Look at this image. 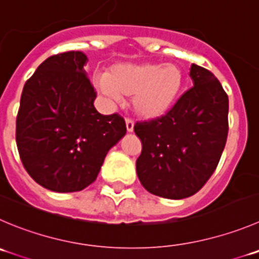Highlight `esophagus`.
<instances>
[{"label":"esophagus","mask_w":259,"mask_h":259,"mask_svg":"<svg viewBox=\"0 0 259 259\" xmlns=\"http://www.w3.org/2000/svg\"><path fill=\"white\" fill-rule=\"evenodd\" d=\"M134 125H135L134 119H131V118H125V127H127V132L134 131Z\"/></svg>","instance_id":"obj_1"}]
</instances>
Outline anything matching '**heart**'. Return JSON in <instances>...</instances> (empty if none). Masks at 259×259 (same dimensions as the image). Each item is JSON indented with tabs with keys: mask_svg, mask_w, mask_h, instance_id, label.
I'll use <instances>...</instances> for the list:
<instances>
[{
	"mask_svg": "<svg viewBox=\"0 0 259 259\" xmlns=\"http://www.w3.org/2000/svg\"><path fill=\"white\" fill-rule=\"evenodd\" d=\"M95 83L109 97H132L135 112L152 119L168 113L178 102L186 76L176 63H122L113 66Z\"/></svg>",
	"mask_w": 259,
	"mask_h": 259,
	"instance_id": "1",
	"label": "heart"
}]
</instances>
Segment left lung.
<instances>
[{
	"label": "left lung",
	"instance_id": "8db88e82",
	"mask_svg": "<svg viewBox=\"0 0 259 259\" xmlns=\"http://www.w3.org/2000/svg\"><path fill=\"white\" fill-rule=\"evenodd\" d=\"M193 88L166 114L137 122L142 142L136 170L155 196L182 199L193 196L215 171L228 139L229 99L211 71L192 65Z\"/></svg>",
	"mask_w": 259,
	"mask_h": 259
}]
</instances>
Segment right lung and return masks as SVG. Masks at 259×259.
<instances>
[{
  "instance_id": "right-lung-1",
  "label": "right lung",
  "mask_w": 259,
  "mask_h": 259,
  "mask_svg": "<svg viewBox=\"0 0 259 259\" xmlns=\"http://www.w3.org/2000/svg\"><path fill=\"white\" fill-rule=\"evenodd\" d=\"M70 51L47 58L25 82L16 117V145L29 176L53 192H76L97 179L105 155L125 135L118 113L95 109L97 91Z\"/></svg>"
}]
</instances>
